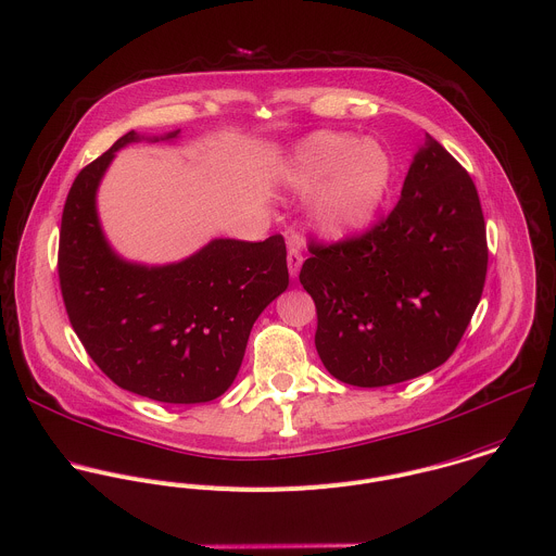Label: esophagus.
Listing matches in <instances>:
<instances>
[{
	"label": "esophagus",
	"mask_w": 556,
	"mask_h": 556,
	"mask_svg": "<svg viewBox=\"0 0 556 556\" xmlns=\"http://www.w3.org/2000/svg\"><path fill=\"white\" fill-rule=\"evenodd\" d=\"M302 263H304V256H302L300 248H298L295 243H289V252H287V265H289V276H291V278H298Z\"/></svg>",
	"instance_id": "obj_1"
}]
</instances>
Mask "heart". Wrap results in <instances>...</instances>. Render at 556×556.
Segmentation results:
<instances>
[{
    "label": "heart",
    "instance_id": "heart-1",
    "mask_svg": "<svg viewBox=\"0 0 556 556\" xmlns=\"http://www.w3.org/2000/svg\"><path fill=\"white\" fill-rule=\"evenodd\" d=\"M285 178L300 195L317 191L311 217L321 235L345 237L376 213L389 182V161L374 143L315 132L295 146Z\"/></svg>",
    "mask_w": 556,
    "mask_h": 556
}]
</instances>
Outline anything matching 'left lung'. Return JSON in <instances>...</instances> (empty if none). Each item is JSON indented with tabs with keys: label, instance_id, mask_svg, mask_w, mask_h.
<instances>
[{
	"label": "left lung",
	"instance_id": "left-lung-1",
	"mask_svg": "<svg viewBox=\"0 0 556 556\" xmlns=\"http://www.w3.org/2000/svg\"><path fill=\"white\" fill-rule=\"evenodd\" d=\"M308 252L300 282L317 308V354L354 387L445 363L480 302L489 258L478 191L430 135L380 224L330 245L311 239Z\"/></svg>",
	"mask_w": 556,
	"mask_h": 556
}]
</instances>
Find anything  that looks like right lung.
<instances>
[{
    "label": "right lung",
    "instance_id": "1",
    "mask_svg": "<svg viewBox=\"0 0 556 556\" xmlns=\"http://www.w3.org/2000/svg\"><path fill=\"white\" fill-rule=\"evenodd\" d=\"M141 139L124 135L70 189L59 245L65 308L117 387L167 404L211 402L235 382L254 321L289 285L285 239H213L159 267L124 261L102 232L96 195L115 152Z\"/></svg>",
    "mask_w": 556,
    "mask_h": 556
}]
</instances>
